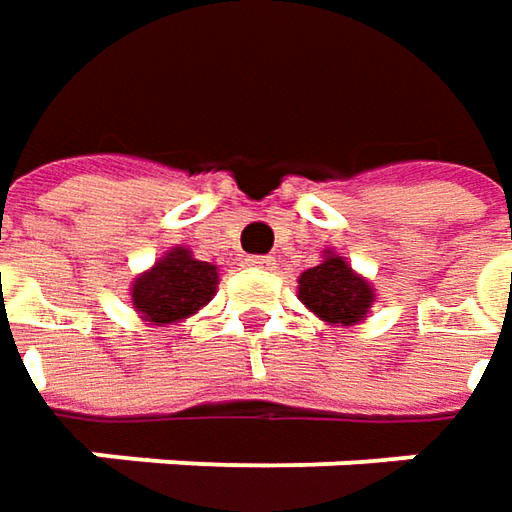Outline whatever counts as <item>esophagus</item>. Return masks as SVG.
<instances>
[{"label": "esophagus", "instance_id": "1", "mask_svg": "<svg viewBox=\"0 0 512 512\" xmlns=\"http://www.w3.org/2000/svg\"><path fill=\"white\" fill-rule=\"evenodd\" d=\"M247 267H256V270H273L276 267V259L273 256H247Z\"/></svg>", "mask_w": 512, "mask_h": 512}]
</instances>
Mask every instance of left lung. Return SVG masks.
<instances>
[{"instance_id": "8db88e82", "label": "left lung", "mask_w": 512, "mask_h": 512, "mask_svg": "<svg viewBox=\"0 0 512 512\" xmlns=\"http://www.w3.org/2000/svg\"><path fill=\"white\" fill-rule=\"evenodd\" d=\"M299 299L327 325L350 327L367 316L376 293L364 276L344 262V256L325 250L322 265L299 276Z\"/></svg>"}]
</instances>
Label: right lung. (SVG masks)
<instances>
[{
	"instance_id": "1",
	"label": "right lung",
	"mask_w": 512,
	"mask_h": 512,
	"mask_svg": "<svg viewBox=\"0 0 512 512\" xmlns=\"http://www.w3.org/2000/svg\"><path fill=\"white\" fill-rule=\"evenodd\" d=\"M216 285V265L193 259L187 247H173L130 285V302L145 322L165 327L205 307Z\"/></svg>"
}]
</instances>
